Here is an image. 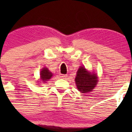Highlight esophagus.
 <instances>
[{
  "mask_svg": "<svg viewBox=\"0 0 132 132\" xmlns=\"http://www.w3.org/2000/svg\"><path fill=\"white\" fill-rule=\"evenodd\" d=\"M67 75H62V74H61L60 75V77H61V78H66V77H67Z\"/></svg>",
  "mask_w": 132,
  "mask_h": 132,
  "instance_id": "34e87169",
  "label": "esophagus"
}]
</instances>
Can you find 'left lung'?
I'll return each instance as SVG.
<instances>
[{"instance_id":"left-lung-1","label":"left lung","mask_w":132,"mask_h":132,"mask_svg":"<svg viewBox=\"0 0 132 132\" xmlns=\"http://www.w3.org/2000/svg\"><path fill=\"white\" fill-rule=\"evenodd\" d=\"M75 80L77 89L83 93L93 91L97 84L96 76L94 74H90L83 66L79 68Z\"/></svg>"}]
</instances>
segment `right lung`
<instances>
[{"label":"right lung","mask_w":132,"mask_h":132,"mask_svg":"<svg viewBox=\"0 0 132 132\" xmlns=\"http://www.w3.org/2000/svg\"><path fill=\"white\" fill-rule=\"evenodd\" d=\"M52 73L50 71H49V70L47 68H43L42 70L41 71V80L44 81V82L47 81L48 79H50V78L52 77Z\"/></svg>","instance_id":"1"}]
</instances>
